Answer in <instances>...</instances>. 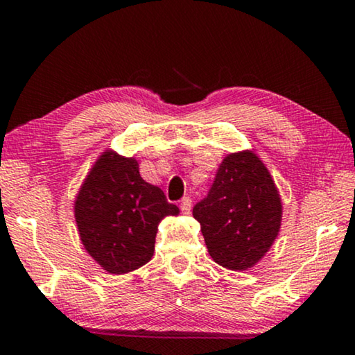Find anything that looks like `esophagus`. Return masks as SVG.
Here are the masks:
<instances>
[{
    "mask_svg": "<svg viewBox=\"0 0 355 355\" xmlns=\"http://www.w3.org/2000/svg\"><path fill=\"white\" fill-rule=\"evenodd\" d=\"M191 208H192V198L184 197L181 200V210L184 215H189V213H191Z\"/></svg>",
    "mask_w": 355,
    "mask_h": 355,
    "instance_id": "1",
    "label": "esophagus"
}]
</instances>
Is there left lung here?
I'll list each match as a JSON object with an SVG mask.
<instances>
[{"label":"left lung","mask_w":355,"mask_h":355,"mask_svg":"<svg viewBox=\"0 0 355 355\" xmlns=\"http://www.w3.org/2000/svg\"><path fill=\"white\" fill-rule=\"evenodd\" d=\"M208 254L227 270L259 263L279 234L283 203L268 168L252 150L226 155L207 198L193 207Z\"/></svg>","instance_id":"8db88e82"}]
</instances>
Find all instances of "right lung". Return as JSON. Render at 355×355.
Here are the masks:
<instances>
[{"label": "right lung", "instance_id": "add662e5", "mask_svg": "<svg viewBox=\"0 0 355 355\" xmlns=\"http://www.w3.org/2000/svg\"><path fill=\"white\" fill-rule=\"evenodd\" d=\"M163 191L145 182L139 162L105 150L74 200L77 231L87 254L110 275H124L152 260L158 225L178 216Z\"/></svg>", "mask_w": 355, "mask_h": 355}]
</instances>
